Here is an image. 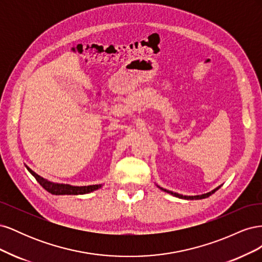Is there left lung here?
Returning <instances> with one entry per match:
<instances>
[{
	"mask_svg": "<svg viewBox=\"0 0 262 262\" xmlns=\"http://www.w3.org/2000/svg\"><path fill=\"white\" fill-rule=\"evenodd\" d=\"M220 187H221V186H220ZM220 187L215 188V189L212 190V191H210V192H208V193H204V194H201V195H193V196H190V195H189V196H188V195H182V194H179V193H176V192L169 191V190H166V189H164V188H162V187H158V188L162 189L163 191H165V192L170 193V194L175 195V196H177V198H180V199H187V200H199V199H205V198L210 196L211 194H213L214 192H215L216 190H219V189H220Z\"/></svg>",
	"mask_w": 262,
	"mask_h": 262,
	"instance_id": "8db88e82",
	"label": "left lung"
}]
</instances>
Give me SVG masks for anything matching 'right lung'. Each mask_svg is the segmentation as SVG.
Wrapping results in <instances>:
<instances>
[{"instance_id":"right-lung-1","label":"right lung","mask_w":262,"mask_h":262,"mask_svg":"<svg viewBox=\"0 0 262 262\" xmlns=\"http://www.w3.org/2000/svg\"><path fill=\"white\" fill-rule=\"evenodd\" d=\"M29 172L33 175L36 180L47 191L59 195V194H85L90 193L92 191H95L101 187V185H93V186H83V187H75L70 185H63V184H55V182L47 180L42 177H40L35 171L31 170L29 167H27Z\"/></svg>"}]
</instances>
